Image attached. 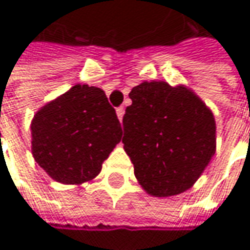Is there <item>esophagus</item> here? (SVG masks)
<instances>
[{"mask_svg": "<svg viewBox=\"0 0 250 250\" xmlns=\"http://www.w3.org/2000/svg\"><path fill=\"white\" fill-rule=\"evenodd\" d=\"M116 113H117V117H119V120H120V122H123V116H125V107H119V108L116 110Z\"/></svg>", "mask_w": 250, "mask_h": 250, "instance_id": "1", "label": "esophagus"}]
</instances>
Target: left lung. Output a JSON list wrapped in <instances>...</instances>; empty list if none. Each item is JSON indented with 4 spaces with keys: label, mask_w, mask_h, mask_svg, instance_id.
Wrapping results in <instances>:
<instances>
[{
    "label": "left lung",
    "mask_w": 250,
    "mask_h": 250,
    "mask_svg": "<svg viewBox=\"0 0 250 250\" xmlns=\"http://www.w3.org/2000/svg\"><path fill=\"white\" fill-rule=\"evenodd\" d=\"M123 117L125 153L145 191L176 195L200 178L216 152L213 113L188 88L143 82Z\"/></svg>",
    "instance_id": "left-lung-1"
}]
</instances>
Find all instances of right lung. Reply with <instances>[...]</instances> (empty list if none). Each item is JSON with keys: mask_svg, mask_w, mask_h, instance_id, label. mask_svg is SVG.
Instances as JSON below:
<instances>
[{"mask_svg": "<svg viewBox=\"0 0 250 250\" xmlns=\"http://www.w3.org/2000/svg\"><path fill=\"white\" fill-rule=\"evenodd\" d=\"M36 162L58 182L95 178L122 140V125L103 89L75 85L44 105L31 122Z\"/></svg>", "mask_w": 250, "mask_h": 250, "instance_id": "obj_1", "label": "right lung"}]
</instances>
